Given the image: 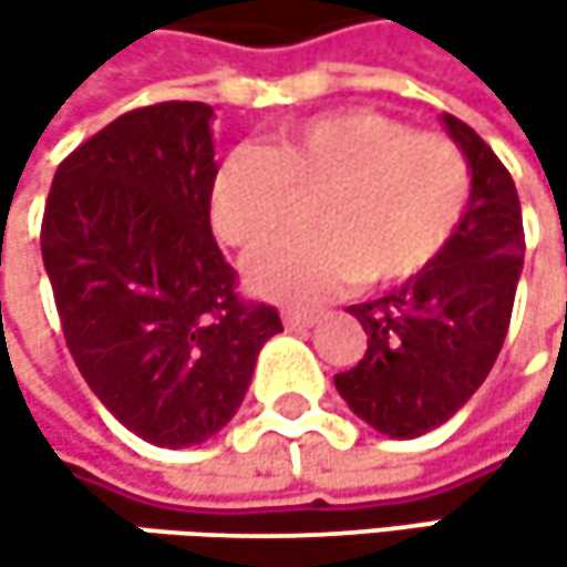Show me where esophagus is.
Here are the masks:
<instances>
[{"mask_svg":"<svg viewBox=\"0 0 567 567\" xmlns=\"http://www.w3.org/2000/svg\"><path fill=\"white\" fill-rule=\"evenodd\" d=\"M315 321H318V315H305V311H285L282 315V324L288 331H308V328H315Z\"/></svg>","mask_w":567,"mask_h":567,"instance_id":"esophagus-1","label":"esophagus"}]
</instances>
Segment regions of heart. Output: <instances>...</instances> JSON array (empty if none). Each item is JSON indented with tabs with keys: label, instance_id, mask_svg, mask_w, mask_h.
I'll return each instance as SVG.
<instances>
[{
	"label": "heart",
	"instance_id": "b5f03b06",
	"mask_svg": "<svg viewBox=\"0 0 567 567\" xmlns=\"http://www.w3.org/2000/svg\"><path fill=\"white\" fill-rule=\"evenodd\" d=\"M315 233L288 236L246 262L259 298L311 308L344 285L403 282L453 239L470 203L463 151L440 134H413L378 111H334L236 147L209 186V219L223 243L256 249L291 213V193H315Z\"/></svg>",
	"mask_w": 567,
	"mask_h": 567
}]
</instances>
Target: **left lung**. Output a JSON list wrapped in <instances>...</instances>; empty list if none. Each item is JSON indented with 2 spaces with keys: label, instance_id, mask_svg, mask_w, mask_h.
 <instances>
[{
  "label": "left lung",
  "instance_id": "left-lung-1",
  "mask_svg": "<svg viewBox=\"0 0 567 567\" xmlns=\"http://www.w3.org/2000/svg\"><path fill=\"white\" fill-rule=\"evenodd\" d=\"M440 121L470 167L463 223L423 272L348 308L368 334V351L334 378L344 403L391 440L443 426L489 378L525 259L509 171L473 127L453 114Z\"/></svg>",
  "mask_w": 567,
  "mask_h": 567
}]
</instances>
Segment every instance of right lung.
I'll return each mask as SVG.
<instances>
[{
    "instance_id": "right-lung-1",
    "label": "right lung",
    "mask_w": 567,
    "mask_h": 567,
    "mask_svg": "<svg viewBox=\"0 0 567 567\" xmlns=\"http://www.w3.org/2000/svg\"><path fill=\"white\" fill-rule=\"evenodd\" d=\"M213 107L121 114L52 179L42 259L68 351L97 400L154 446L216 436L252 384L279 311L236 295L209 229Z\"/></svg>"
}]
</instances>
